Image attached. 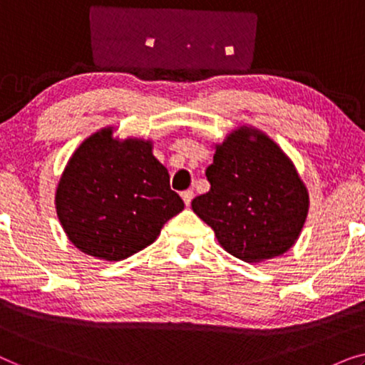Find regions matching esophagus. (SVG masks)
<instances>
[{
    "mask_svg": "<svg viewBox=\"0 0 365 365\" xmlns=\"http://www.w3.org/2000/svg\"><path fill=\"white\" fill-rule=\"evenodd\" d=\"M181 197H182V201H184V204H186V206H191V201H192V197H194V191H191V189H187V191H184L181 194Z\"/></svg>",
    "mask_w": 365,
    "mask_h": 365,
    "instance_id": "34e87169",
    "label": "esophagus"
}]
</instances>
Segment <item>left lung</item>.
<instances>
[{"mask_svg":"<svg viewBox=\"0 0 365 365\" xmlns=\"http://www.w3.org/2000/svg\"><path fill=\"white\" fill-rule=\"evenodd\" d=\"M206 178L211 189L192 199V211L229 254L261 262L294 246L307 217L309 192L271 138L247 126L232 131L216 146Z\"/></svg>","mask_w":365,"mask_h":365,"instance_id":"1","label":"left lung"}]
</instances>
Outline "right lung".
<instances>
[{"mask_svg": "<svg viewBox=\"0 0 365 365\" xmlns=\"http://www.w3.org/2000/svg\"><path fill=\"white\" fill-rule=\"evenodd\" d=\"M184 209L153 143L113 138L104 128L84 139L56 189V212L69 241L104 261H121L156 241Z\"/></svg>", "mask_w": 365, "mask_h": 365, "instance_id": "right-lung-1", "label": "right lung"}]
</instances>
